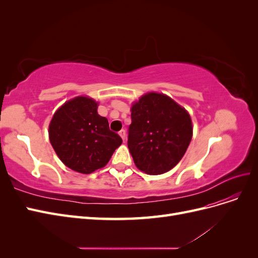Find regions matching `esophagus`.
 <instances>
[{
	"label": "esophagus",
	"instance_id": "esophagus-1",
	"mask_svg": "<svg viewBox=\"0 0 258 258\" xmlns=\"http://www.w3.org/2000/svg\"><path fill=\"white\" fill-rule=\"evenodd\" d=\"M118 135L120 136V138L123 140V141H124V140H126V131H124L123 129L118 132Z\"/></svg>",
	"mask_w": 258,
	"mask_h": 258
}]
</instances>
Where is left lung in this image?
I'll return each mask as SVG.
<instances>
[{
	"label": "left lung",
	"mask_w": 258,
	"mask_h": 258,
	"mask_svg": "<svg viewBox=\"0 0 258 258\" xmlns=\"http://www.w3.org/2000/svg\"><path fill=\"white\" fill-rule=\"evenodd\" d=\"M192 137L189 114L170 97L148 92L131 107L129 152L139 170L157 175L183 158Z\"/></svg>",
	"instance_id": "left-lung-1"
}]
</instances>
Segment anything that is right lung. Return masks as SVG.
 Wrapping results in <instances>:
<instances>
[{
    "mask_svg": "<svg viewBox=\"0 0 258 258\" xmlns=\"http://www.w3.org/2000/svg\"><path fill=\"white\" fill-rule=\"evenodd\" d=\"M97 110L93 99L76 97L59 107L49 123V141L60 160L84 174L106 166L122 143Z\"/></svg>",
    "mask_w": 258,
    "mask_h": 258,
    "instance_id": "right-lung-1",
    "label": "right lung"
}]
</instances>
